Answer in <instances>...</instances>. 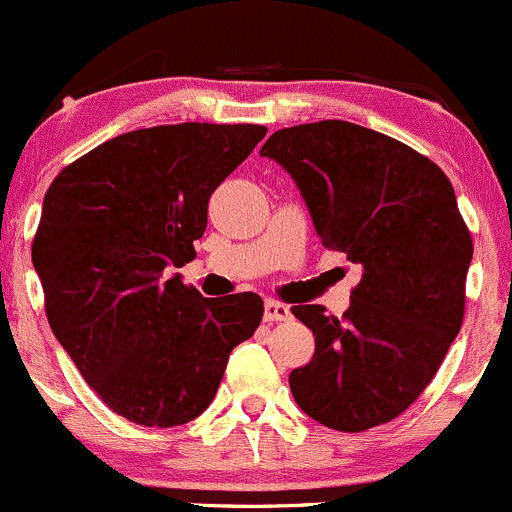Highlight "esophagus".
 <instances>
[{
    "label": "esophagus",
    "instance_id": "34e87169",
    "mask_svg": "<svg viewBox=\"0 0 512 512\" xmlns=\"http://www.w3.org/2000/svg\"><path fill=\"white\" fill-rule=\"evenodd\" d=\"M263 320H266L268 324L288 322L290 320V307L283 305V302L268 300L266 305H263Z\"/></svg>",
    "mask_w": 512,
    "mask_h": 512
}]
</instances>
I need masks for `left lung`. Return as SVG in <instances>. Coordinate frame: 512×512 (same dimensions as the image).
<instances>
[{
  "label": "left lung",
  "mask_w": 512,
  "mask_h": 512,
  "mask_svg": "<svg viewBox=\"0 0 512 512\" xmlns=\"http://www.w3.org/2000/svg\"><path fill=\"white\" fill-rule=\"evenodd\" d=\"M290 173L322 244L361 263L342 317L295 305L315 334L290 373L302 412L364 432L405 412L459 334L474 244L437 163L366 126L327 119L280 129L261 148Z\"/></svg>",
  "instance_id": "8db88e82"
}]
</instances>
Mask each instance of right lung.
I'll return each instance as SVG.
<instances>
[{
	"instance_id": "1",
	"label": "right lung",
	"mask_w": 512,
	"mask_h": 512,
	"mask_svg": "<svg viewBox=\"0 0 512 512\" xmlns=\"http://www.w3.org/2000/svg\"><path fill=\"white\" fill-rule=\"evenodd\" d=\"M258 124H168L104 141L56 175L31 258L53 334L107 408L146 427L195 420L256 293L202 298L173 268L195 258L207 202L266 136Z\"/></svg>"
}]
</instances>
